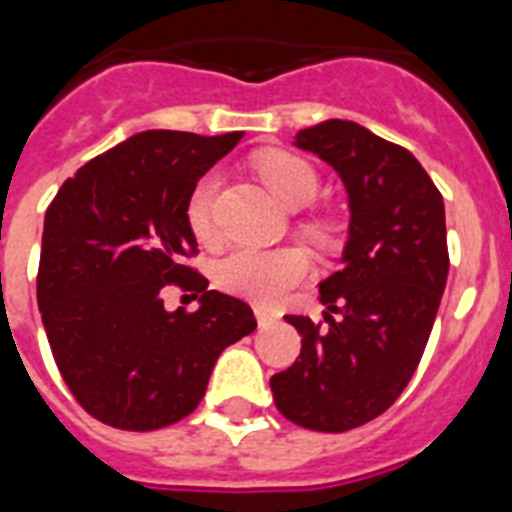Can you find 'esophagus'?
Segmentation results:
<instances>
[{
	"label": "esophagus",
	"mask_w": 512,
	"mask_h": 512,
	"mask_svg": "<svg viewBox=\"0 0 512 512\" xmlns=\"http://www.w3.org/2000/svg\"><path fill=\"white\" fill-rule=\"evenodd\" d=\"M255 316H257V324H260V327H271V324H276V319H279L276 313L265 311V308H255Z\"/></svg>",
	"instance_id": "34e87169"
}]
</instances>
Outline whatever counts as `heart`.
I'll return each mask as SVG.
<instances>
[{
	"label": "heart",
	"mask_w": 512,
	"mask_h": 512,
	"mask_svg": "<svg viewBox=\"0 0 512 512\" xmlns=\"http://www.w3.org/2000/svg\"><path fill=\"white\" fill-rule=\"evenodd\" d=\"M260 175L273 196L292 209L311 204L319 193V177L300 156L271 151L260 159ZM217 191V172H207L193 185L185 201V220L201 244L217 239L212 220V201ZM308 276V260L297 249H233L215 265V284L223 292L257 305L279 303L289 289Z\"/></svg>",
	"instance_id": "1"
}]
</instances>
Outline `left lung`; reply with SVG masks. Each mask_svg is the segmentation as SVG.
<instances>
[{"instance_id": "left-lung-1", "label": "left lung", "mask_w": 512, "mask_h": 512, "mask_svg": "<svg viewBox=\"0 0 512 512\" xmlns=\"http://www.w3.org/2000/svg\"><path fill=\"white\" fill-rule=\"evenodd\" d=\"M295 146L345 185L348 241L340 271L319 284L327 324L284 316L303 348L271 390L295 425L342 433L380 417L420 364L449 273L444 199L406 148L356 122L327 119Z\"/></svg>"}]
</instances>
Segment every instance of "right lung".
<instances>
[{"mask_svg": "<svg viewBox=\"0 0 512 512\" xmlns=\"http://www.w3.org/2000/svg\"><path fill=\"white\" fill-rule=\"evenodd\" d=\"M241 132L146 130L60 185L44 215L36 303L68 390L95 420L156 430L199 406L217 356L249 332L244 300L207 289L185 265L196 236L185 201ZM167 283L202 292L167 312Z\"/></svg>", "mask_w": 512, "mask_h": 512, "instance_id": "1", "label": "right lung"}]
</instances>
